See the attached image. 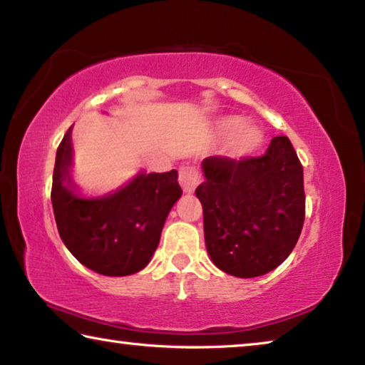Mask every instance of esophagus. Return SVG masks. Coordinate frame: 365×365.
Returning a JSON list of instances; mask_svg holds the SVG:
<instances>
[{"instance_id":"obj_1","label":"esophagus","mask_w":365,"mask_h":365,"mask_svg":"<svg viewBox=\"0 0 365 365\" xmlns=\"http://www.w3.org/2000/svg\"><path fill=\"white\" fill-rule=\"evenodd\" d=\"M178 182H180L185 193H193L200 187L201 174L195 168H182L178 172Z\"/></svg>"}]
</instances>
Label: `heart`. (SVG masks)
<instances>
[{"instance_id": "1", "label": "heart", "mask_w": 365, "mask_h": 365, "mask_svg": "<svg viewBox=\"0 0 365 365\" xmlns=\"http://www.w3.org/2000/svg\"><path fill=\"white\" fill-rule=\"evenodd\" d=\"M240 120L238 117H230V119L224 120V128L227 130H230V128H235L240 125ZM261 130L256 125H251V123H246V125L240 127V130L237 132L233 138V148L237 153H250L255 150V148L261 143Z\"/></svg>"}]
</instances>
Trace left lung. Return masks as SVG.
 Returning a JSON list of instances; mask_svg holds the SVG:
<instances>
[{"instance_id": "8db88e82", "label": "left lung", "mask_w": 365, "mask_h": 365, "mask_svg": "<svg viewBox=\"0 0 365 365\" xmlns=\"http://www.w3.org/2000/svg\"><path fill=\"white\" fill-rule=\"evenodd\" d=\"M196 188L209 256L227 274L251 279L274 270L298 242L306 214L304 175L288 137L262 156H211Z\"/></svg>"}]
</instances>
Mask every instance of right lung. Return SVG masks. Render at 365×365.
Segmentation results:
<instances>
[{
  "label": "right lung",
  "mask_w": 365,
  "mask_h": 365,
  "mask_svg": "<svg viewBox=\"0 0 365 365\" xmlns=\"http://www.w3.org/2000/svg\"><path fill=\"white\" fill-rule=\"evenodd\" d=\"M71 128L58 146L51 202L59 237L85 267L123 277L146 267L172 206L182 196L177 170L138 174L115 193L85 200L71 180Z\"/></svg>",
  "instance_id": "obj_1"
}]
</instances>
